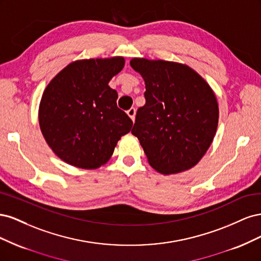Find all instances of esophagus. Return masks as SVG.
I'll return each instance as SVG.
<instances>
[{
	"label": "esophagus",
	"instance_id": "1",
	"mask_svg": "<svg viewBox=\"0 0 261 261\" xmlns=\"http://www.w3.org/2000/svg\"><path fill=\"white\" fill-rule=\"evenodd\" d=\"M127 114L128 116L132 118V121L134 122L135 121V115H136V109L135 108H130L128 111H127Z\"/></svg>",
	"mask_w": 261,
	"mask_h": 261
}]
</instances>
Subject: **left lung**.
Returning a JSON list of instances; mask_svg holds the SVG:
<instances>
[{"instance_id":"left-lung-1","label":"left lung","mask_w":261,"mask_h":261,"mask_svg":"<svg viewBox=\"0 0 261 261\" xmlns=\"http://www.w3.org/2000/svg\"><path fill=\"white\" fill-rule=\"evenodd\" d=\"M130 66L146 85V103L137 110L132 134L138 138L149 164L162 174L195 167L217 132L215 92L185 64L136 58Z\"/></svg>"}]
</instances>
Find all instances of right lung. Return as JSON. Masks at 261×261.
Masks as SVG:
<instances>
[{"label":"right lung","instance_id":"right-lung-1","mask_svg":"<svg viewBox=\"0 0 261 261\" xmlns=\"http://www.w3.org/2000/svg\"><path fill=\"white\" fill-rule=\"evenodd\" d=\"M124 64L122 57L75 61L46 86L39 124L61 160L76 168L98 169L129 133L133 121L117 108V92L109 86Z\"/></svg>","mask_w":261,"mask_h":261}]
</instances>
